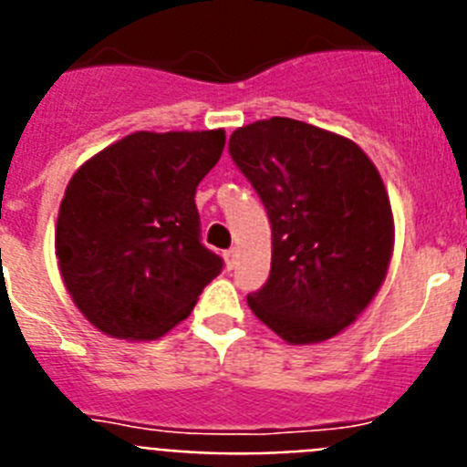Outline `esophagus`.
<instances>
[{
  "label": "esophagus",
  "mask_w": 467,
  "mask_h": 467,
  "mask_svg": "<svg viewBox=\"0 0 467 467\" xmlns=\"http://www.w3.org/2000/svg\"><path fill=\"white\" fill-rule=\"evenodd\" d=\"M224 262H226V269H229V271L236 266V250H234V247L224 253Z\"/></svg>",
  "instance_id": "esophagus-1"
}]
</instances>
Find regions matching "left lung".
<instances>
[{
  "mask_svg": "<svg viewBox=\"0 0 467 467\" xmlns=\"http://www.w3.org/2000/svg\"><path fill=\"white\" fill-rule=\"evenodd\" d=\"M229 154L271 222V274L247 304L290 344L325 341L374 299L393 214L374 163L350 140L274 117L238 128Z\"/></svg>",
  "mask_w": 467,
  "mask_h": 467,
  "instance_id": "left-lung-1",
  "label": "left lung"
}]
</instances>
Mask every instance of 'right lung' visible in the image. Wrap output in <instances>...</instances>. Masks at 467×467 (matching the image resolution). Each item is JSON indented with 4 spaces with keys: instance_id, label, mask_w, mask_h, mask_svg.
Returning a JSON list of instances; mask_svg holds the SVG:
<instances>
[{
    "instance_id": "obj_1",
    "label": "right lung",
    "mask_w": 467,
    "mask_h": 467,
    "mask_svg": "<svg viewBox=\"0 0 467 467\" xmlns=\"http://www.w3.org/2000/svg\"><path fill=\"white\" fill-rule=\"evenodd\" d=\"M224 130L128 135L69 180L56 254L79 311L117 339H159L196 306L224 259L201 243L196 187Z\"/></svg>"
}]
</instances>
